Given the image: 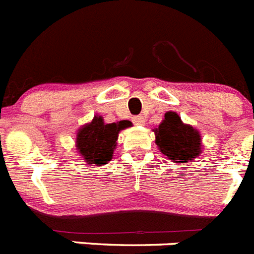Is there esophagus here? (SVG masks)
<instances>
[{
  "label": "esophagus",
  "mask_w": 254,
  "mask_h": 254,
  "mask_svg": "<svg viewBox=\"0 0 254 254\" xmlns=\"http://www.w3.org/2000/svg\"><path fill=\"white\" fill-rule=\"evenodd\" d=\"M132 123L135 125H144L145 124V119H144V116L139 115V116H134L132 118Z\"/></svg>",
  "instance_id": "obj_1"
}]
</instances>
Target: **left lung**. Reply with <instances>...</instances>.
<instances>
[{
  "instance_id": "8db88e82",
  "label": "left lung",
  "mask_w": 254,
  "mask_h": 254,
  "mask_svg": "<svg viewBox=\"0 0 254 254\" xmlns=\"http://www.w3.org/2000/svg\"><path fill=\"white\" fill-rule=\"evenodd\" d=\"M153 131L155 144L170 161L184 164L200 155V132L191 125L184 124L178 114L173 111L164 114L163 122Z\"/></svg>"
}]
</instances>
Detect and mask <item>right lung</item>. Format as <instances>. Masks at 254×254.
<instances>
[{
    "instance_id": "1",
    "label": "right lung",
    "mask_w": 254,
    "mask_h": 254,
    "mask_svg": "<svg viewBox=\"0 0 254 254\" xmlns=\"http://www.w3.org/2000/svg\"><path fill=\"white\" fill-rule=\"evenodd\" d=\"M127 127V120L106 124L102 116L96 115L77 132L76 147L79 154L88 166H104L113 159L120 130Z\"/></svg>"
}]
</instances>
